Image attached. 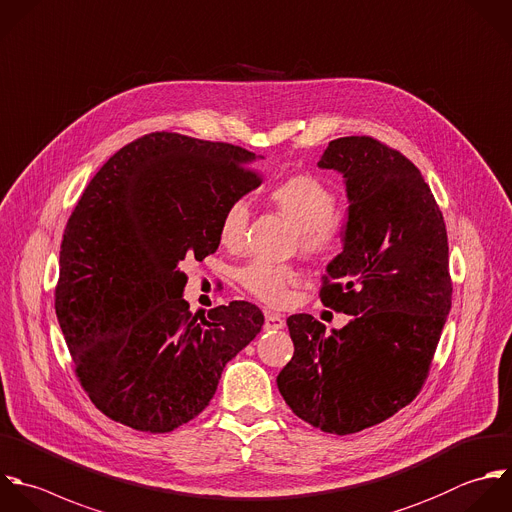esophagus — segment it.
Listing matches in <instances>:
<instances>
[{"label": "esophagus", "instance_id": "1", "mask_svg": "<svg viewBox=\"0 0 512 512\" xmlns=\"http://www.w3.org/2000/svg\"><path fill=\"white\" fill-rule=\"evenodd\" d=\"M285 327V319L273 311H265V329L267 331H279Z\"/></svg>", "mask_w": 512, "mask_h": 512}]
</instances>
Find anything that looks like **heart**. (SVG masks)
Segmentation results:
<instances>
[{"label": "heart", "instance_id": "obj_1", "mask_svg": "<svg viewBox=\"0 0 512 512\" xmlns=\"http://www.w3.org/2000/svg\"><path fill=\"white\" fill-rule=\"evenodd\" d=\"M269 201L297 225L299 247L309 255H331L343 243L345 225L335 213L337 197L327 183L309 173L289 175L269 187ZM249 225V205L233 201L221 215L219 241L235 249L243 243ZM297 271L289 265L253 261L241 269V285L259 301L281 305Z\"/></svg>", "mask_w": 512, "mask_h": 512}]
</instances>
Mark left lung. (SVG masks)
I'll return each mask as SVG.
<instances>
[{"mask_svg":"<svg viewBox=\"0 0 512 512\" xmlns=\"http://www.w3.org/2000/svg\"><path fill=\"white\" fill-rule=\"evenodd\" d=\"M317 165L343 175L349 199L319 297L351 321L327 335L311 315L289 317L295 353L277 387L305 423L351 435L419 395L451 311L449 241L431 187L397 149L339 137Z\"/></svg>","mask_w":512,"mask_h":512,"instance_id":"obj_1","label":"left lung"}]
</instances>
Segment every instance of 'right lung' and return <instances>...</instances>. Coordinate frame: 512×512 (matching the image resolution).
<instances>
[{"mask_svg":"<svg viewBox=\"0 0 512 512\" xmlns=\"http://www.w3.org/2000/svg\"><path fill=\"white\" fill-rule=\"evenodd\" d=\"M255 159L155 131L109 157L77 201L55 313L83 391L111 421L143 433L189 423L261 331L263 313L247 301L193 315L179 269L217 251L223 211L261 185Z\"/></svg>","mask_w":512,"mask_h":512,"instance_id":"add662e5","label":"right lung"}]
</instances>
